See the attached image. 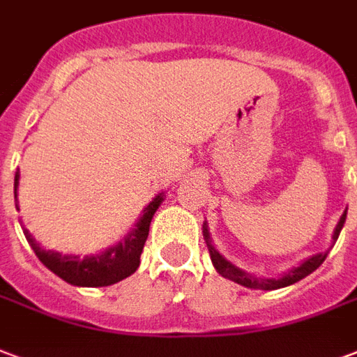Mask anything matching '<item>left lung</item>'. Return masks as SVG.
I'll return each mask as SVG.
<instances>
[{
    "mask_svg": "<svg viewBox=\"0 0 357 357\" xmlns=\"http://www.w3.org/2000/svg\"><path fill=\"white\" fill-rule=\"evenodd\" d=\"M344 221H347V210H344V213L340 215L339 223H337V227H335L333 242H337V238H339L340 229L344 227ZM202 232H204L206 244H208V250H210V257H212V263L213 266H215V271H218L223 278L232 280V282H236V284H240V286H244V287H250V289H265V291H273V289H280V287L291 286V284H295V282H299V280L306 278L310 273H314V271H316V268H318V266L321 265L327 257V252L316 253V255H312V257H308L306 261H303L299 266L291 268L289 273H286L284 276H280V278H255V276H252V274L244 273V271H240L238 266H234L232 263H229V261H227L225 257L215 250V248H213L212 240H210V232H208V227L204 225Z\"/></svg>",
    "mask_w": 357,
    "mask_h": 357,
    "instance_id": "left-lung-1",
    "label": "left lung"
}]
</instances>
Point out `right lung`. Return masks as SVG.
Wrapping results in <instances>:
<instances>
[{"instance_id":"1","label":"right lung","mask_w":357,"mask_h":357,"mask_svg":"<svg viewBox=\"0 0 357 357\" xmlns=\"http://www.w3.org/2000/svg\"><path fill=\"white\" fill-rule=\"evenodd\" d=\"M18 179H20V172L15 174V200H17ZM162 200H165V192L157 195L149 202V206L142 213V218L138 219L136 227L126 234L123 242L107 248L104 252L94 253V255H86V257L62 255V253L51 252V250H43L36 242V238L28 232V229H24V236L28 240V244L31 245V250L36 252L39 261L51 273L60 276V278L68 282V284H71V286H112V284H117L121 280L128 278L130 274L136 273V268L139 266V255L144 252L145 240H147V234H149L151 219Z\"/></svg>"}]
</instances>
